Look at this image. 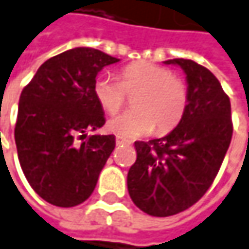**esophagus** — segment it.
Returning a JSON list of instances; mask_svg holds the SVG:
<instances>
[{"instance_id":"1","label":"esophagus","mask_w":249,"mask_h":249,"mask_svg":"<svg viewBox=\"0 0 249 249\" xmlns=\"http://www.w3.org/2000/svg\"><path fill=\"white\" fill-rule=\"evenodd\" d=\"M117 144L118 145H123V144H131V141H128V140H125V138H121V137H117Z\"/></svg>"}]
</instances>
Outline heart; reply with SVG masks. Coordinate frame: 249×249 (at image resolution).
I'll return each mask as SVG.
<instances>
[{"instance_id":"b5f03b06","label":"heart","mask_w":249,"mask_h":249,"mask_svg":"<svg viewBox=\"0 0 249 249\" xmlns=\"http://www.w3.org/2000/svg\"><path fill=\"white\" fill-rule=\"evenodd\" d=\"M127 93L132 98V111L123 112L108 121L115 135L132 140L150 134L154 126L164 134L180 123L187 107V88L181 79L163 66L151 62H135L125 66L121 82L109 75L98 76L93 95L101 108L115 114L124 105Z\"/></svg>"}]
</instances>
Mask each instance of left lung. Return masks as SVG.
<instances>
[{
  "mask_svg": "<svg viewBox=\"0 0 249 249\" xmlns=\"http://www.w3.org/2000/svg\"><path fill=\"white\" fill-rule=\"evenodd\" d=\"M164 63L186 75V111L167 135L134 142L137 160L126 176L132 202L151 216L195 205L213 183L232 138L231 102L215 75L187 59Z\"/></svg>",
  "mask_w": 249,
  "mask_h": 249,
  "instance_id": "1",
  "label": "left lung"
}]
</instances>
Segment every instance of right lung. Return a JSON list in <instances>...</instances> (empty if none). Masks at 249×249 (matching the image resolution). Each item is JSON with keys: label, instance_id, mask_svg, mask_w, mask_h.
Segmentation results:
<instances>
[{"label": "right lung", "instance_id": "add662e5", "mask_svg": "<svg viewBox=\"0 0 249 249\" xmlns=\"http://www.w3.org/2000/svg\"><path fill=\"white\" fill-rule=\"evenodd\" d=\"M117 62L101 50L75 47L46 60L21 92L14 129L20 166L33 190L54 206L85 202L115 148L114 135L86 131L105 124L93 82ZM79 135L87 138L80 144Z\"/></svg>", "mask_w": 249, "mask_h": 249}]
</instances>
